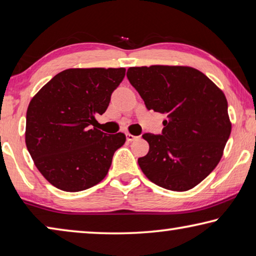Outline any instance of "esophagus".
<instances>
[{
	"instance_id": "1",
	"label": "esophagus",
	"mask_w": 256,
	"mask_h": 256,
	"mask_svg": "<svg viewBox=\"0 0 256 256\" xmlns=\"http://www.w3.org/2000/svg\"><path fill=\"white\" fill-rule=\"evenodd\" d=\"M126 137H127V140L128 142H134L135 140H137V136H134V135H132V134H127V135H126Z\"/></svg>"
}]
</instances>
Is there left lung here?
Returning <instances> with one entry per match:
<instances>
[{"label":"left lung","instance_id":"obj_1","mask_svg":"<svg viewBox=\"0 0 256 256\" xmlns=\"http://www.w3.org/2000/svg\"><path fill=\"white\" fill-rule=\"evenodd\" d=\"M127 78L147 109L168 116L160 135H142L150 144L138 158L142 173L168 190L198 186L217 166L230 135L225 94L189 66L130 67Z\"/></svg>","mask_w":256,"mask_h":256}]
</instances>
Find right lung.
Segmentation results:
<instances>
[{"instance_id": "right-lung-1", "label": "right lung", "mask_w": 256, "mask_h": 256, "mask_svg": "<svg viewBox=\"0 0 256 256\" xmlns=\"http://www.w3.org/2000/svg\"><path fill=\"white\" fill-rule=\"evenodd\" d=\"M120 68H70L31 98L26 145L44 178L67 192L92 188L106 178L122 132L108 135L94 124L124 78Z\"/></svg>"}]
</instances>
